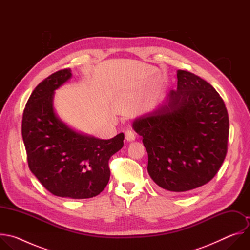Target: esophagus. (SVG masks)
<instances>
[{"instance_id":"34e87169","label":"esophagus","mask_w":250,"mask_h":250,"mask_svg":"<svg viewBox=\"0 0 250 250\" xmlns=\"http://www.w3.org/2000/svg\"><path fill=\"white\" fill-rule=\"evenodd\" d=\"M125 139L127 141H133L135 139V132L133 130H126L125 131Z\"/></svg>"}]
</instances>
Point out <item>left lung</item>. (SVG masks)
<instances>
[{
  "instance_id": "obj_1",
  "label": "left lung",
  "mask_w": 250,
  "mask_h": 250,
  "mask_svg": "<svg viewBox=\"0 0 250 250\" xmlns=\"http://www.w3.org/2000/svg\"><path fill=\"white\" fill-rule=\"evenodd\" d=\"M177 90L132 124L144 138L149 176L171 194L194 191L215 177L229 130L227 108L215 88L184 70L177 71Z\"/></svg>"
}]
</instances>
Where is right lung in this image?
<instances>
[{
    "mask_svg": "<svg viewBox=\"0 0 250 250\" xmlns=\"http://www.w3.org/2000/svg\"><path fill=\"white\" fill-rule=\"evenodd\" d=\"M72 77L63 69L40 83L22 116L21 134L30 171L51 194L69 199L99 195L108 184L109 160L124 146V133L100 139L67 125L54 110V92Z\"/></svg>",
    "mask_w": 250,
    "mask_h": 250,
    "instance_id": "right-lung-1",
    "label": "right lung"
}]
</instances>
